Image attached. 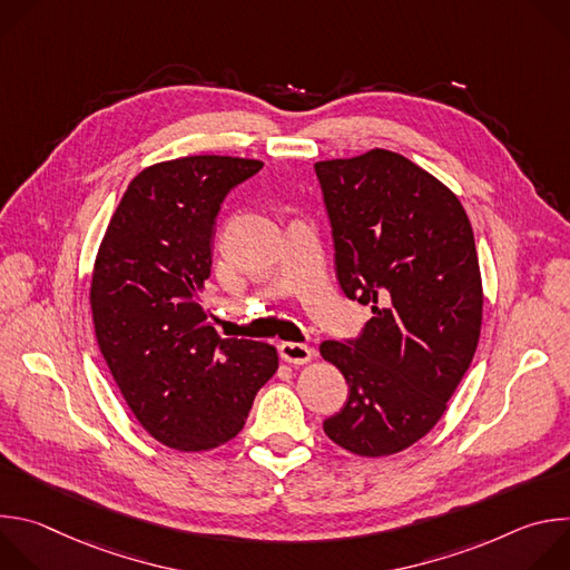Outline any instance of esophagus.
Returning <instances> with one entry per match:
<instances>
[{
  "instance_id": "34e87169",
  "label": "esophagus",
  "mask_w": 570,
  "mask_h": 570,
  "mask_svg": "<svg viewBox=\"0 0 570 570\" xmlns=\"http://www.w3.org/2000/svg\"><path fill=\"white\" fill-rule=\"evenodd\" d=\"M279 356H282V361H286L291 365H306L313 358V350L302 343H282Z\"/></svg>"
}]
</instances>
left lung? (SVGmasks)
I'll return each mask as SVG.
<instances>
[{
  "label": "left lung",
  "mask_w": 570,
  "mask_h": 570,
  "mask_svg": "<svg viewBox=\"0 0 570 570\" xmlns=\"http://www.w3.org/2000/svg\"><path fill=\"white\" fill-rule=\"evenodd\" d=\"M315 174L338 282L374 313L358 341L320 345L350 385L324 433L363 458L394 455L433 431L475 354L484 295L473 229L458 196L399 153L322 159Z\"/></svg>",
  "instance_id": "obj_1"
}]
</instances>
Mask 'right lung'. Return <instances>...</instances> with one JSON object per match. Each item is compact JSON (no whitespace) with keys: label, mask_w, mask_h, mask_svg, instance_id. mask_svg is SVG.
I'll list each match as a JSON object with an SVG mask.
<instances>
[{"label":"right lung","mask_w":570,"mask_h":570,"mask_svg":"<svg viewBox=\"0 0 570 570\" xmlns=\"http://www.w3.org/2000/svg\"><path fill=\"white\" fill-rule=\"evenodd\" d=\"M262 167L229 155L146 167L119 200L95 259L99 350L141 429L176 451H209L236 438L279 367L273 345L218 336L200 299L220 203Z\"/></svg>","instance_id":"right-lung-1"}]
</instances>
